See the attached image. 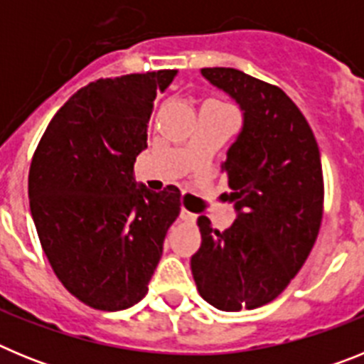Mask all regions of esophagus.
Returning <instances> with one entry per match:
<instances>
[{
    "label": "esophagus",
    "mask_w": 364,
    "mask_h": 364,
    "mask_svg": "<svg viewBox=\"0 0 364 364\" xmlns=\"http://www.w3.org/2000/svg\"><path fill=\"white\" fill-rule=\"evenodd\" d=\"M180 218L186 222H195V218H197V215L191 213L189 210H186V208H182V211H180Z\"/></svg>",
    "instance_id": "obj_1"
}]
</instances>
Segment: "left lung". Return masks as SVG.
<instances>
[{"instance_id":"1","label":"left lung","mask_w":364,"mask_h":364,"mask_svg":"<svg viewBox=\"0 0 364 364\" xmlns=\"http://www.w3.org/2000/svg\"><path fill=\"white\" fill-rule=\"evenodd\" d=\"M202 74L237 100L244 127L222 166L231 188L226 197L239 215L226 231L198 217L193 279L217 310H253L286 290L317 240L324 204L319 146L281 87L230 67Z\"/></svg>"}]
</instances>
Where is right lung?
<instances>
[{
  "label": "right lung",
  "instance_id": "obj_1",
  "mask_svg": "<svg viewBox=\"0 0 364 364\" xmlns=\"http://www.w3.org/2000/svg\"><path fill=\"white\" fill-rule=\"evenodd\" d=\"M176 73L82 87L54 114L32 156L28 198L41 247L67 291L95 310H125L146 297L180 213L178 188L153 193L133 178L154 98Z\"/></svg>",
  "mask_w": 364,
  "mask_h": 364
}]
</instances>
